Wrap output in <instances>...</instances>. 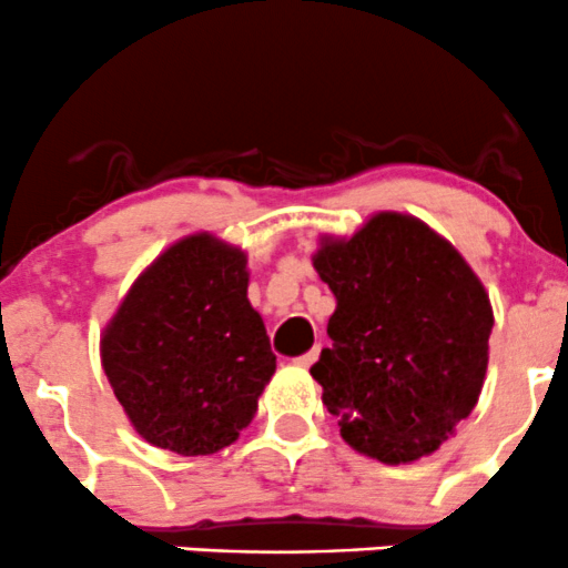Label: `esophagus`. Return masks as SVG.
<instances>
[{"label":"esophagus","mask_w":568,"mask_h":568,"mask_svg":"<svg viewBox=\"0 0 568 568\" xmlns=\"http://www.w3.org/2000/svg\"><path fill=\"white\" fill-rule=\"evenodd\" d=\"M317 355H321V347H315V351H310V353H304V355H296L294 364H296V366H304V369H307V366L315 364Z\"/></svg>","instance_id":"obj_1"}]
</instances>
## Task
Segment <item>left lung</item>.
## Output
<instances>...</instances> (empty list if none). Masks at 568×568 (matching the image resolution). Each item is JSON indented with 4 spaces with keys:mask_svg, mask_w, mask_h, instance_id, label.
Instances as JSON below:
<instances>
[{
    "mask_svg": "<svg viewBox=\"0 0 568 568\" xmlns=\"http://www.w3.org/2000/svg\"><path fill=\"white\" fill-rule=\"evenodd\" d=\"M313 261L336 310L310 372L345 442L383 464L434 453L483 390L494 328L483 283L450 242L398 213L323 242Z\"/></svg>",
    "mask_w": 568,
    "mask_h": 568,
    "instance_id": "1",
    "label": "left lung"
}]
</instances>
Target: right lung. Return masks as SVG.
<instances>
[{
    "mask_svg": "<svg viewBox=\"0 0 568 568\" xmlns=\"http://www.w3.org/2000/svg\"><path fill=\"white\" fill-rule=\"evenodd\" d=\"M245 253L185 236L132 285L102 339L110 388L142 439L178 456L232 445L274 375Z\"/></svg>",
    "mask_w": 568,
    "mask_h": 568,
    "instance_id": "right-lung-1",
    "label": "right lung"
}]
</instances>
